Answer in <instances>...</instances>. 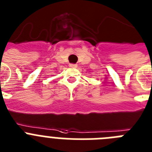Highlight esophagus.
Listing matches in <instances>:
<instances>
[{"instance_id":"34e87169","label":"esophagus","mask_w":152,"mask_h":152,"mask_svg":"<svg viewBox=\"0 0 152 152\" xmlns=\"http://www.w3.org/2000/svg\"><path fill=\"white\" fill-rule=\"evenodd\" d=\"M76 66H77V65H76V64H72V63L69 64V67H72V68H76Z\"/></svg>"}]
</instances>
